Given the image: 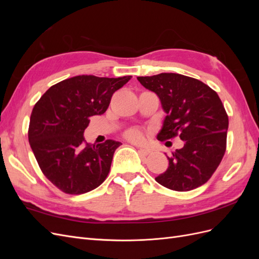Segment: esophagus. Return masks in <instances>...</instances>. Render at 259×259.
I'll list each match as a JSON object with an SVG mask.
<instances>
[{"label":"esophagus","mask_w":259,"mask_h":259,"mask_svg":"<svg viewBox=\"0 0 259 259\" xmlns=\"http://www.w3.org/2000/svg\"><path fill=\"white\" fill-rule=\"evenodd\" d=\"M138 152L142 154V155H148L150 154V150H148V149H144V148H139L138 149Z\"/></svg>","instance_id":"34e87169"}]
</instances>
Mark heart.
<instances>
[{
	"label": "heart",
	"mask_w": 259,
	"mask_h": 259,
	"mask_svg": "<svg viewBox=\"0 0 259 259\" xmlns=\"http://www.w3.org/2000/svg\"><path fill=\"white\" fill-rule=\"evenodd\" d=\"M124 136L125 138L128 139L130 142H133V143H140L143 142L144 139L143 133L137 128H132V130H128L127 132H125Z\"/></svg>",
	"instance_id": "b5f03b06"
}]
</instances>
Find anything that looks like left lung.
<instances>
[{
    "label": "left lung",
    "instance_id": "obj_1",
    "mask_svg": "<svg viewBox=\"0 0 259 259\" xmlns=\"http://www.w3.org/2000/svg\"><path fill=\"white\" fill-rule=\"evenodd\" d=\"M159 96L166 116L158 139L179 136L185 145L168 159V168L155 178L175 191H190L214 174L227 146L228 114L217 93L203 82L178 73L138 76Z\"/></svg>",
    "mask_w": 259,
    "mask_h": 259
}]
</instances>
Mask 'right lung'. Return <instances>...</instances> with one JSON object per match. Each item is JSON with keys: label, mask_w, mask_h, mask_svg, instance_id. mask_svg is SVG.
I'll use <instances>...</instances> for the list:
<instances>
[{"label": "right lung", "mask_w": 259, "mask_h": 259, "mask_svg": "<svg viewBox=\"0 0 259 259\" xmlns=\"http://www.w3.org/2000/svg\"><path fill=\"white\" fill-rule=\"evenodd\" d=\"M131 77L76 75L51 86L34 105L29 143L42 173L62 192L82 194L105 182L121 143L90 145L83 133L90 117L104 114L113 93Z\"/></svg>", "instance_id": "1"}]
</instances>
